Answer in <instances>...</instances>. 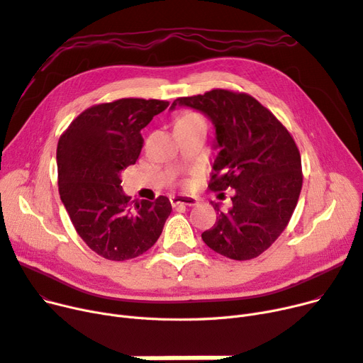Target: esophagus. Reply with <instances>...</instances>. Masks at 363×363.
I'll return each mask as SVG.
<instances>
[{"label": "esophagus", "mask_w": 363, "mask_h": 363, "mask_svg": "<svg viewBox=\"0 0 363 363\" xmlns=\"http://www.w3.org/2000/svg\"><path fill=\"white\" fill-rule=\"evenodd\" d=\"M170 203H172V206H178V204H185V206H194V204L199 203V199L193 197V196L178 194V196H170Z\"/></svg>", "instance_id": "obj_1"}]
</instances>
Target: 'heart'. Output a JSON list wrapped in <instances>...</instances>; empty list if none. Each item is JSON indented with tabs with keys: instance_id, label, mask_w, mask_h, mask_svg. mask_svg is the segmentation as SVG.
I'll use <instances>...</instances> for the list:
<instances>
[{
	"instance_id": "1",
	"label": "heart",
	"mask_w": 363,
	"mask_h": 363,
	"mask_svg": "<svg viewBox=\"0 0 363 363\" xmlns=\"http://www.w3.org/2000/svg\"><path fill=\"white\" fill-rule=\"evenodd\" d=\"M196 118H200V117L196 116V114H185V116H182L179 120H196Z\"/></svg>"
}]
</instances>
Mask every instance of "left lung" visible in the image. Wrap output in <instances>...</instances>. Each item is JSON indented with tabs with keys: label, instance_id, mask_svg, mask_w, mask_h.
Here are the masks:
<instances>
[{
	"label": "left lung",
	"instance_id": "obj_1",
	"mask_svg": "<svg viewBox=\"0 0 363 363\" xmlns=\"http://www.w3.org/2000/svg\"><path fill=\"white\" fill-rule=\"evenodd\" d=\"M206 116L215 129L218 155L211 188H233V206L218 213L201 234L218 254L245 261L261 255L286 228L301 193V157L292 136L265 106L245 93L215 89L173 101Z\"/></svg>",
	"mask_w": 363,
	"mask_h": 363
}]
</instances>
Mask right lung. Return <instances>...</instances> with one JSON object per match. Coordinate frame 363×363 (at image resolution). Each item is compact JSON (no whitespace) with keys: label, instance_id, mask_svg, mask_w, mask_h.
<instances>
[{"label":"right lung","instance_id":"add662e5","mask_svg":"<svg viewBox=\"0 0 363 363\" xmlns=\"http://www.w3.org/2000/svg\"><path fill=\"white\" fill-rule=\"evenodd\" d=\"M167 106L166 101L132 98L94 105L59 139L60 200L78 235L106 259L143 255L160 238L172 212L167 197L130 201L121 186V172L143 150L140 130Z\"/></svg>","mask_w":363,"mask_h":363}]
</instances>
